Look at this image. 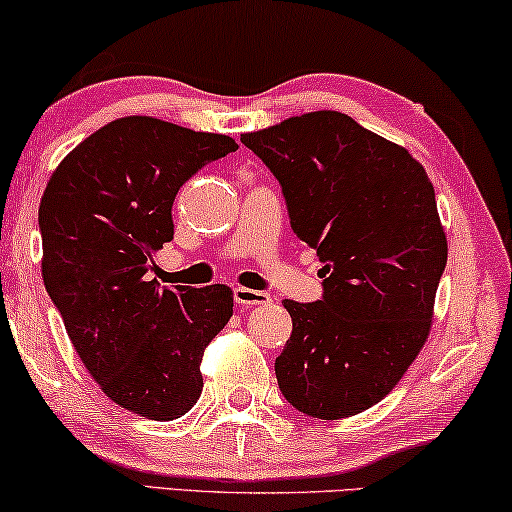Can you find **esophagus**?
Wrapping results in <instances>:
<instances>
[{"instance_id": "obj_1", "label": "esophagus", "mask_w": 512, "mask_h": 512, "mask_svg": "<svg viewBox=\"0 0 512 512\" xmlns=\"http://www.w3.org/2000/svg\"><path fill=\"white\" fill-rule=\"evenodd\" d=\"M234 301L239 306H266L271 301V297L266 292L259 290H250V287H234Z\"/></svg>"}]
</instances>
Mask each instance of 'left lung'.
<instances>
[{
	"label": "left lung",
	"mask_w": 512,
	"mask_h": 512,
	"mask_svg": "<svg viewBox=\"0 0 512 512\" xmlns=\"http://www.w3.org/2000/svg\"><path fill=\"white\" fill-rule=\"evenodd\" d=\"M283 187L294 234L318 250L322 299H285L283 397L338 420L394 390L427 341L448 241L434 185L406 148L338 111L241 136Z\"/></svg>",
	"instance_id": "1"
}]
</instances>
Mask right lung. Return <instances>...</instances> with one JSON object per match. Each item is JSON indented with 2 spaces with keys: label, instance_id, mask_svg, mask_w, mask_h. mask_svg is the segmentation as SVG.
Listing matches in <instances>:
<instances>
[{
  "label": "right lung",
  "instance_id": "1",
  "mask_svg": "<svg viewBox=\"0 0 512 512\" xmlns=\"http://www.w3.org/2000/svg\"><path fill=\"white\" fill-rule=\"evenodd\" d=\"M234 150L232 136L127 115L78 143L41 197L46 292L106 397L148 420L197 403L204 348L234 313L225 285L148 280L153 253L174 239L178 190Z\"/></svg>",
  "mask_w": 512,
  "mask_h": 512
}]
</instances>
